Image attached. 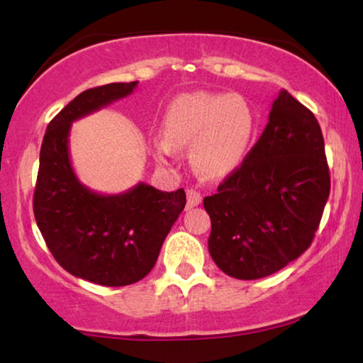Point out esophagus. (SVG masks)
Wrapping results in <instances>:
<instances>
[{
	"label": "esophagus",
	"mask_w": 363,
	"mask_h": 363,
	"mask_svg": "<svg viewBox=\"0 0 363 363\" xmlns=\"http://www.w3.org/2000/svg\"><path fill=\"white\" fill-rule=\"evenodd\" d=\"M186 200H188V208L198 206V205H200V203H201L200 191H196V190H188V191H186Z\"/></svg>",
	"instance_id": "1"
}]
</instances>
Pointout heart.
<instances>
[{
	"label": "heart",
	"mask_w": 363,
	"mask_h": 363,
	"mask_svg": "<svg viewBox=\"0 0 363 363\" xmlns=\"http://www.w3.org/2000/svg\"><path fill=\"white\" fill-rule=\"evenodd\" d=\"M252 133L255 112L240 94L185 92L168 104L152 152L167 163L173 150L191 147L193 168L208 180H221L245 160Z\"/></svg>",
	"instance_id": "b5f03b06"
}]
</instances>
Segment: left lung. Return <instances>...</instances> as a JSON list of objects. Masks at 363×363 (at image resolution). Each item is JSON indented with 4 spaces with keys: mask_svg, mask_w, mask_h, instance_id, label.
<instances>
[{
    "mask_svg": "<svg viewBox=\"0 0 363 363\" xmlns=\"http://www.w3.org/2000/svg\"><path fill=\"white\" fill-rule=\"evenodd\" d=\"M329 193L319 122L281 91L245 162L203 200L213 261L236 279L274 274L311 246Z\"/></svg>",
    "mask_w": 363,
    "mask_h": 363,
    "instance_id": "obj_1",
    "label": "left lung"
}]
</instances>
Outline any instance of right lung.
<instances>
[{
    "label": "right lung",
    "instance_id": "1",
    "mask_svg": "<svg viewBox=\"0 0 363 363\" xmlns=\"http://www.w3.org/2000/svg\"><path fill=\"white\" fill-rule=\"evenodd\" d=\"M135 82L84 91L49 122L39 153L34 218L56 261L72 276L118 287L145 277L186 203L183 188L138 183L117 195L82 185L69 155L72 122L130 96Z\"/></svg>",
    "mask_w": 363,
    "mask_h": 363
}]
</instances>
